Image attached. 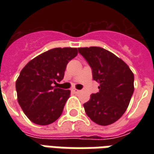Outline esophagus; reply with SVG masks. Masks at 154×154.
<instances>
[{
	"mask_svg": "<svg viewBox=\"0 0 154 154\" xmlns=\"http://www.w3.org/2000/svg\"><path fill=\"white\" fill-rule=\"evenodd\" d=\"M72 92H74L75 94H77V93H79L80 92V91L79 90H77V89H72Z\"/></svg>",
	"mask_w": 154,
	"mask_h": 154,
	"instance_id": "1",
	"label": "esophagus"
}]
</instances>
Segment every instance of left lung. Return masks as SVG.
Segmentation results:
<instances>
[{
	"instance_id": "left-lung-1",
	"label": "left lung",
	"mask_w": 154,
	"mask_h": 154,
	"mask_svg": "<svg viewBox=\"0 0 154 154\" xmlns=\"http://www.w3.org/2000/svg\"><path fill=\"white\" fill-rule=\"evenodd\" d=\"M78 53L91 68L93 80L100 84L99 92L91 94L83 105L85 111L100 125L113 124L129 106L134 90V74L124 61L102 48H79Z\"/></svg>"
}]
</instances>
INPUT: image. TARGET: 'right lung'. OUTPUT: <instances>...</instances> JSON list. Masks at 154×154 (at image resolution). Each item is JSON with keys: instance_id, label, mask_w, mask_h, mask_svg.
Listing matches in <instances>:
<instances>
[{"instance_id": "add662e5", "label": "right lung", "mask_w": 154, "mask_h": 154, "mask_svg": "<svg viewBox=\"0 0 154 154\" xmlns=\"http://www.w3.org/2000/svg\"><path fill=\"white\" fill-rule=\"evenodd\" d=\"M76 48H56L44 52L25 65L15 83L18 102L32 122L47 125L63 113L70 91L54 87L63 79L69 61L77 56Z\"/></svg>"}]
</instances>
